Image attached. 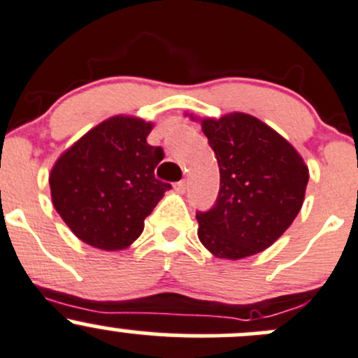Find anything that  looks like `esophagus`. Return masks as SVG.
<instances>
[{
    "label": "esophagus",
    "instance_id": "esophagus-1",
    "mask_svg": "<svg viewBox=\"0 0 358 358\" xmlns=\"http://www.w3.org/2000/svg\"><path fill=\"white\" fill-rule=\"evenodd\" d=\"M186 187H187L186 180H179V182L174 184V189L178 191V193H184V191H186Z\"/></svg>",
    "mask_w": 358,
    "mask_h": 358
}]
</instances>
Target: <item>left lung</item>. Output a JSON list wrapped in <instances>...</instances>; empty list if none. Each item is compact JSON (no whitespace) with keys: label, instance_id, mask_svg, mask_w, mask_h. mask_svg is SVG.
I'll use <instances>...</instances> for the list:
<instances>
[{"label":"left lung","instance_id":"1","mask_svg":"<svg viewBox=\"0 0 358 358\" xmlns=\"http://www.w3.org/2000/svg\"><path fill=\"white\" fill-rule=\"evenodd\" d=\"M201 131L219 164L220 189L212 208L196 212L198 238L219 259L239 260L264 252L303 205L308 182L303 158L248 113L203 119Z\"/></svg>","mask_w":358,"mask_h":358}]
</instances>
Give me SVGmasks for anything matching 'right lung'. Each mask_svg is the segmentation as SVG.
I'll list each match as a JSON object with an SVG mask.
<instances>
[{
    "mask_svg": "<svg viewBox=\"0 0 358 358\" xmlns=\"http://www.w3.org/2000/svg\"><path fill=\"white\" fill-rule=\"evenodd\" d=\"M152 129L138 117H110L53 165V206L80 241L106 252L127 248L171 189L155 178L164 150L146 143Z\"/></svg>",
    "mask_w": 358,
    "mask_h": 358,
    "instance_id": "obj_1",
    "label": "right lung"
}]
</instances>
